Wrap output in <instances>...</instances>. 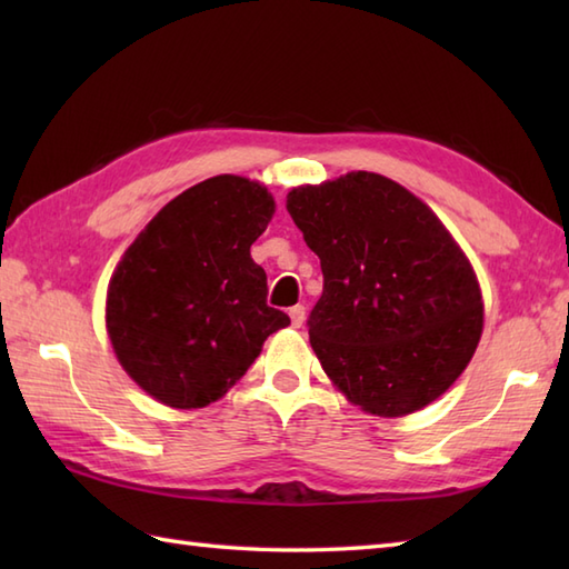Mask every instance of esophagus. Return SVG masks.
<instances>
[{"label":"esophagus","instance_id":"1","mask_svg":"<svg viewBox=\"0 0 569 569\" xmlns=\"http://www.w3.org/2000/svg\"><path fill=\"white\" fill-rule=\"evenodd\" d=\"M288 316H291L293 328H300V325L306 322V308L303 306H296V308H291V312H288Z\"/></svg>","mask_w":569,"mask_h":569}]
</instances>
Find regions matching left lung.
<instances>
[{"label": "left lung", "mask_w": 569, "mask_h": 569, "mask_svg": "<svg viewBox=\"0 0 569 569\" xmlns=\"http://www.w3.org/2000/svg\"><path fill=\"white\" fill-rule=\"evenodd\" d=\"M286 208L320 257L308 335L337 389L381 418L413 413L450 389L479 345L485 306L438 214L367 171L293 188Z\"/></svg>", "instance_id": "left-lung-1"}]
</instances>
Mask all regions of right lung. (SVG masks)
Segmentation results:
<instances>
[{"label":"right lung","instance_id":"1","mask_svg":"<svg viewBox=\"0 0 569 569\" xmlns=\"http://www.w3.org/2000/svg\"><path fill=\"white\" fill-rule=\"evenodd\" d=\"M271 192L214 176L153 217L107 288V332L119 365L171 408H202L244 377L261 345L291 325L266 303L251 244L273 217Z\"/></svg>","mask_w":569,"mask_h":569}]
</instances>
